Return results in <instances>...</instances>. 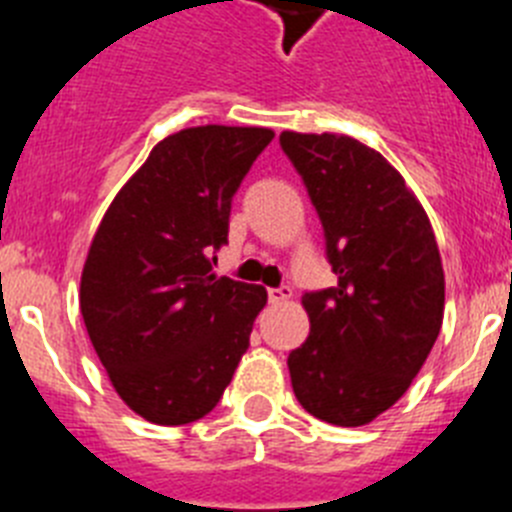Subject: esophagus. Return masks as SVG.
I'll return each mask as SVG.
<instances>
[{
	"instance_id": "esophagus-1",
	"label": "esophagus",
	"mask_w": 512,
	"mask_h": 512,
	"mask_svg": "<svg viewBox=\"0 0 512 512\" xmlns=\"http://www.w3.org/2000/svg\"><path fill=\"white\" fill-rule=\"evenodd\" d=\"M291 299V286H278L268 288V301L270 304H283V301Z\"/></svg>"
}]
</instances>
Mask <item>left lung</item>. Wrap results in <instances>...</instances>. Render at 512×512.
I'll return each instance as SVG.
<instances>
[{
  "label": "left lung",
  "mask_w": 512,
  "mask_h": 512,
  "mask_svg": "<svg viewBox=\"0 0 512 512\" xmlns=\"http://www.w3.org/2000/svg\"><path fill=\"white\" fill-rule=\"evenodd\" d=\"M317 208L337 283L304 293L311 330L288 355L309 415L358 428L410 389L443 324L446 281L428 213L379 151L335 133H281Z\"/></svg>",
  "instance_id": "obj_1"
}]
</instances>
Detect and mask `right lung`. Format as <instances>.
<instances>
[{
  "label": "right lung",
  "instance_id": "right-lung-1",
  "mask_svg": "<svg viewBox=\"0 0 512 512\" xmlns=\"http://www.w3.org/2000/svg\"><path fill=\"white\" fill-rule=\"evenodd\" d=\"M270 128L172 133L115 195L82 270L84 327L123 402L157 425L219 404L250 348L262 286L216 278L231 198Z\"/></svg>",
  "mask_w": 512,
  "mask_h": 512
}]
</instances>
